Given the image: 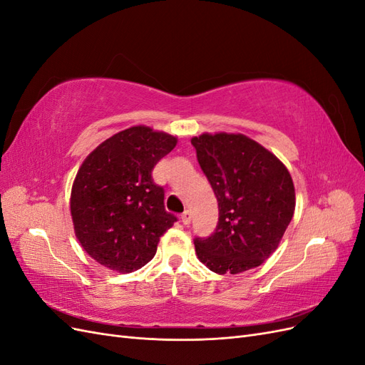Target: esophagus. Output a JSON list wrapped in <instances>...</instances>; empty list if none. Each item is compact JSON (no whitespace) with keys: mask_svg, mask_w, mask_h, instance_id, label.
<instances>
[{"mask_svg":"<svg viewBox=\"0 0 365 365\" xmlns=\"http://www.w3.org/2000/svg\"><path fill=\"white\" fill-rule=\"evenodd\" d=\"M181 220L184 225H189L192 222V212L190 210H185V212L181 215Z\"/></svg>","mask_w":365,"mask_h":365,"instance_id":"obj_1","label":"esophagus"}]
</instances>
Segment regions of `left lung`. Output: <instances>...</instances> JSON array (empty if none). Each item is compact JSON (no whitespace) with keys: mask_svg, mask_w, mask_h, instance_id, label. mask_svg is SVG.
<instances>
[{"mask_svg":"<svg viewBox=\"0 0 365 365\" xmlns=\"http://www.w3.org/2000/svg\"><path fill=\"white\" fill-rule=\"evenodd\" d=\"M219 207L215 233L196 237V256L217 274L257 268L277 250L295 210V189L286 165L244 134L192 138Z\"/></svg>","mask_w":365,"mask_h":365,"instance_id":"left-lung-1","label":"left lung"}]
</instances>
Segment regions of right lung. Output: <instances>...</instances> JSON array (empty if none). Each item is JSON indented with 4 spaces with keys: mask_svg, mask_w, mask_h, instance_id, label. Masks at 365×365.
<instances>
[{
    "mask_svg": "<svg viewBox=\"0 0 365 365\" xmlns=\"http://www.w3.org/2000/svg\"><path fill=\"white\" fill-rule=\"evenodd\" d=\"M176 143L173 135L138 125L101 143L82 163L70 197L74 233L105 268L126 274L145 267L176 220L150 176Z\"/></svg>",
    "mask_w": 365,
    "mask_h": 365,
    "instance_id": "add662e5",
    "label": "right lung"
}]
</instances>
